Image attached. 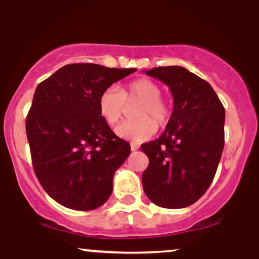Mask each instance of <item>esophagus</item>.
Returning a JSON list of instances; mask_svg holds the SVG:
<instances>
[{"mask_svg":"<svg viewBox=\"0 0 259 259\" xmlns=\"http://www.w3.org/2000/svg\"><path fill=\"white\" fill-rule=\"evenodd\" d=\"M130 147H132V151H136L139 148V145L135 144V142H132V144H130Z\"/></svg>","mask_w":259,"mask_h":259,"instance_id":"obj_1","label":"esophagus"}]
</instances>
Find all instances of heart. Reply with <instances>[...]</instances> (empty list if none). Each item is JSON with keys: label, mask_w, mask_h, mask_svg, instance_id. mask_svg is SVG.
Instances as JSON below:
<instances>
[{"label": "heart", "mask_w": 259, "mask_h": 259, "mask_svg": "<svg viewBox=\"0 0 259 259\" xmlns=\"http://www.w3.org/2000/svg\"><path fill=\"white\" fill-rule=\"evenodd\" d=\"M160 95V86L145 78L133 80L121 91L109 86L99 97L100 115L108 125H115L125 113L126 103H140L134 112V117L138 119L119 124L115 127V134L134 142L146 141L153 136L157 126H165L170 119V106Z\"/></svg>", "instance_id": "b5f03b06"}]
</instances>
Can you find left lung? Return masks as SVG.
<instances>
[{
	"mask_svg": "<svg viewBox=\"0 0 259 259\" xmlns=\"http://www.w3.org/2000/svg\"><path fill=\"white\" fill-rule=\"evenodd\" d=\"M146 75L169 86L174 108L164 133L141 145L150 159L142 173L144 191L159 207H189L215 175L224 148L225 109L212 86L185 68L157 67Z\"/></svg>",
	"mask_w": 259,
	"mask_h": 259,
	"instance_id": "left-lung-1",
	"label": "left lung"
}]
</instances>
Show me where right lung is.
<instances>
[{
  "instance_id": "right-lung-1",
  "label": "right lung",
  "mask_w": 259,
  "mask_h": 259,
  "mask_svg": "<svg viewBox=\"0 0 259 259\" xmlns=\"http://www.w3.org/2000/svg\"><path fill=\"white\" fill-rule=\"evenodd\" d=\"M136 69L75 63L37 85L26 117L32 167L56 202L75 210L102 206L113 175L130 154L99 112V97Z\"/></svg>"
}]
</instances>
